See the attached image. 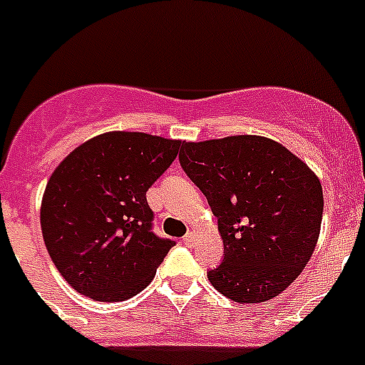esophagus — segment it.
I'll list each match as a JSON object with an SVG mask.
<instances>
[{
  "instance_id": "1",
  "label": "esophagus",
  "mask_w": 365,
  "mask_h": 365,
  "mask_svg": "<svg viewBox=\"0 0 365 365\" xmlns=\"http://www.w3.org/2000/svg\"><path fill=\"white\" fill-rule=\"evenodd\" d=\"M182 241H185V245H188V247H193V245H195V241H197V235L193 234V232H188V234L182 237Z\"/></svg>"
}]
</instances>
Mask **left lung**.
I'll return each mask as SVG.
<instances>
[{
  "instance_id": "8db88e82",
  "label": "left lung",
  "mask_w": 365,
  "mask_h": 365,
  "mask_svg": "<svg viewBox=\"0 0 365 365\" xmlns=\"http://www.w3.org/2000/svg\"><path fill=\"white\" fill-rule=\"evenodd\" d=\"M180 168L219 221L225 254L208 279L237 303L272 299L314 252L324 193L307 164L256 135L182 143Z\"/></svg>"
}]
</instances>
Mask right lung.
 I'll use <instances>...</instances> for the list:
<instances>
[{"label":"right lung","instance_id":"1","mask_svg":"<svg viewBox=\"0 0 365 365\" xmlns=\"http://www.w3.org/2000/svg\"><path fill=\"white\" fill-rule=\"evenodd\" d=\"M180 140L146 133L98 135L69 153L41 201V234L67 283L96 302L146 289L175 241L153 232L146 192L179 153Z\"/></svg>","mask_w":365,"mask_h":365}]
</instances>
